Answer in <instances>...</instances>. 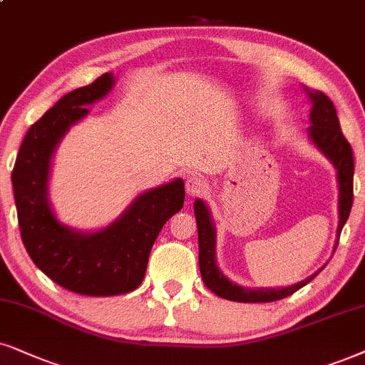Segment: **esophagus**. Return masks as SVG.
<instances>
[{
  "label": "esophagus",
  "instance_id": "34e87169",
  "mask_svg": "<svg viewBox=\"0 0 365 365\" xmlns=\"http://www.w3.org/2000/svg\"><path fill=\"white\" fill-rule=\"evenodd\" d=\"M185 185L188 195H200L202 192L207 190V182L202 177H198V175H190V177H187Z\"/></svg>",
  "mask_w": 365,
  "mask_h": 365
}]
</instances>
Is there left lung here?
<instances>
[{
    "instance_id": "8db88e82",
    "label": "left lung",
    "mask_w": 365,
    "mask_h": 365,
    "mask_svg": "<svg viewBox=\"0 0 365 365\" xmlns=\"http://www.w3.org/2000/svg\"><path fill=\"white\" fill-rule=\"evenodd\" d=\"M313 101V109L310 114L312 126L310 136L315 141V145L331 160L335 168L339 170V187H340V222H339V237L342 232V227L347 222L350 209L354 202V151L347 138L344 136L340 129L339 118L334 103L322 92H308ZM198 229V266H200L202 279L207 284V288L217 297L232 299V302L241 303H267L283 299L289 294L297 293L299 288L310 283L315 273L310 278H307L302 283L288 286L281 289H244L241 286L232 284L222 274L215 264V230L210 222L209 210L202 200H195L193 204ZM339 244V242H336ZM336 247V246H335Z\"/></svg>"
}]
</instances>
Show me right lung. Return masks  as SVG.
Returning <instances> with one entry per match:
<instances>
[{"instance_id": "obj_1", "label": "right lung", "mask_w": 365, "mask_h": 365, "mask_svg": "<svg viewBox=\"0 0 365 365\" xmlns=\"http://www.w3.org/2000/svg\"><path fill=\"white\" fill-rule=\"evenodd\" d=\"M113 84V76L103 73L63 96L31 124L11 172L18 225L31 261L62 288L89 297L136 289L161 227L185 200L183 180L177 178L143 193L121 219L101 232H73L55 219L47 198L50 156L71 124L89 113L86 106L108 94Z\"/></svg>"}]
</instances>
